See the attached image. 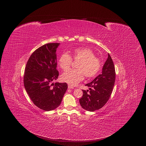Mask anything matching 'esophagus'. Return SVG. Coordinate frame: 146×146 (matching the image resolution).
<instances>
[{
    "label": "esophagus",
    "mask_w": 146,
    "mask_h": 146,
    "mask_svg": "<svg viewBox=\"0 0 146 146\" xmlns=\"http://www.w3.org/2000/svg\"><path fill=\"white\" fill-rule=\"evenodd\" d=\"M68 88H69V89H73L74 87H72V86H70V85H68Z\"/></svg>",
    "instance_id": "1"
}]
</instances>
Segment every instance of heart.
Returning a JSON list of instances; mask_svg holds the SVG:
<instances>
[{"mask_svg": "<svg viewBox=\"0 0 146 146\" xmlns=\"http://www.w3.org/2000/svg\"><path fill=\"white\" fill-rule=\"evenodd\" d=\"M72 60L78 61L76 66L77 69L69 70L61 76L62 81L72 86L77 85L84 78V76L88 78L96 76L102 68L100 59L89 48H75L70 55L64 52L58 59V65L61 69L66 70L71 66Z\"/></svg>", "mask_w": 146, "mask_h": 146, "instance_id": "obj_1", "label": "heart"}]
</instances>
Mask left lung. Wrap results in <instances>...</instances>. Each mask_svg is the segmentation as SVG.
Listing matches in <instances>:
<instances>
[{
    "label": "left lung",
    "mask_w": 146,
    "mask_h": 146,
    "mask_svg": "<svg viewBox=\"0 0 146 146\" xmlns=\"http://www.w3.org/2000/svg\"><path fill=\"white\" fill-rule=\"evenodd\" d=\"M115 80V67L110 54H108L102 74L86 85L90 87L89 93L88 90H82V96L79 100L81 106L90 111H94L103 107L111 96Z\"/></svg>",
    "instance_id": "left-lung-1"
}]
</instances>
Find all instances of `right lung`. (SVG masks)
Returning <instances> with one entry per match:
<instances>
[{"label": "right lung", "mask_w": 146, "mask_h": 146, "mask_svg": "<svg viewBox=\"0 0 146 146\" xmlns=\"http://www.w3.org/2000/svg\"><path fill=\"white\" fill-rule=\"evenodd\" d=\"M59 43H47L29 57L24 76L25 88L34 105L44 111L58 108L68 89L66 82H51L59 76L56 51Z\"/></svg>", "instance_id": "right-lung-1"}]
</instances>
